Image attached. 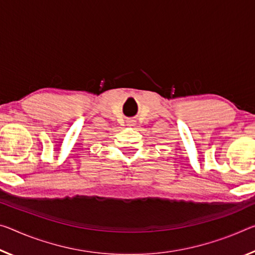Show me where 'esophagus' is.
<instances>
[{
  "label": "esophagus",
  "mask_w": 255,
  "mask_h": 255,
  "mask_svg": "<svg viewBox=\"0 0 255 255\" xmlns=\"http://www.w3.org/2000/svg\"><path fill=\"white\" fill-rule=\"evenodd\" d=\"M134 120H128L127 121V125H128V126H134Z\"/></svg>",
  "instance_id": "esophagus-1"
}]
</instances>
